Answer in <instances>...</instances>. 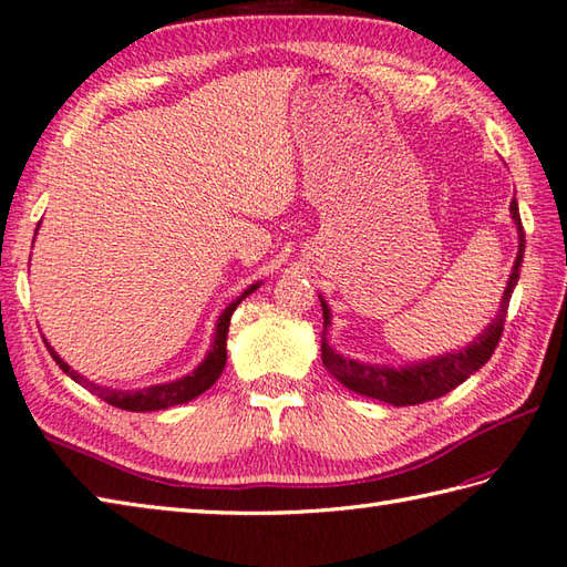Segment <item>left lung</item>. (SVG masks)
<instances>
[{"label": "left lung", "mask_w": 567, "mask_h": 567, "mask_svg": "<svg viewBox=\"0 0 567 567\" xmlns=\"http://www.w3.org/2000/svg\"><path fill=\"white\" fill-rule=\"evenodd\" d=\"M508 210H512L514 226L518 233V252H516L512 275H508L504 297L502 302H498V312L494 315L489 324L484 327L480 337L462 349H452L447 353H440V357L405 363V365H381V363H363L357 359H343L341 353H337L329 347L327 331L331 327V309L327 305V299L319 295L321 312H324L321 361H324L327 371L334 375L341 385H347L349 391L365 398H375V401H383L391 405H417V403L435 401V398L450 393L452 388H457L460 383L467 381L474 371H480L482 365L492 359L496 343L502 339L508 299H512V292L518 282L520 262H524L526 236H524V226H520L516 198L512 202V206H508Z\"/></svg>", "instance_id": "left-lung-1"}]
</instances>
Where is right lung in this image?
Here are the masks:
<instances>
[{"instance_id": "add662e5", "label": "right lung", "mask_w": 567, "mask_h": 567, "mask_svg": "<svg viewBox=\"0 0 567 567\" xmlns=\"http://www.w3.org/2000/svg\"><path fill=\"white\" fill-rule=\"evenodd\" d=\"M262 282H252L248 290H243L238 299H233V302L220 312V317L216 319V329H214V339H210V349L204 357V361L196 365L192 373L182 375V379H174V381H166V383H154V385H144V388H132V391H122V388H107V385H100L87 381L85 375H81L78 371H73L69 363H65L59 353L53 351L51 343L47 341V347L51 351L53 361L61 365L63 373H69L75 383H81L83 388H87L93 395L103 398L105 403L115 405L120 410H130V413H152V410H164L169 405H179V403H188L194 401V398L202 395L204 391H208L210 385L218 381V375L224 373V365H226V339H228V327H230V317L236 312V307L246 299L248 295H252L258 290Z\"/></svg>"}]
</instances>
